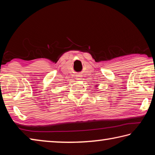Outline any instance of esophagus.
<instances>
[{
  "label": "esophagus",
  "mask_w": 155,
  "mask_h": 155,
  "mask_svg": "<svg viewBox=\"0 0 155 155\" xmlns=\"http://www.w3.org/2000/svg\"><path fill=\"white\" fill-rule=\"evenodd\" d=\"M78 77V78H77L78 79H81V78H80V77Z\"/></svg>",
  "instance_id": "1"
}]
</instances>
